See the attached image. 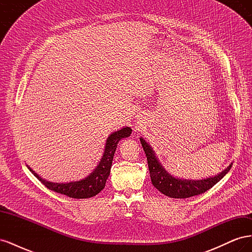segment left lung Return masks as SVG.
Wrapping results in <instances>:
<instances>
[{"mask_svg": "<svg viewBox=\"0 0 252 252\" xmlns=\"http://www.w3.org/2000/svg\"><path fill=\"white\" fill-rule=\"evenodd\" d=\"M140 141L147 157L148 168L152 184H154L158 191H161L167 196L173 197V199H187V197H191L206 192L207 190L215 186L218 182L222 180L225 177V174L231 168V165L228 166L224 171L216 175V177L204 180L191 181L177 179L167 172L162 165L158 163V158L154 154V150L151 149L149 145L142 138Z\"/></svg>", "mask_w": 252, "mask_h": 252, "instance_id": "8db88e82", "label": "left lung"}]
</instances>
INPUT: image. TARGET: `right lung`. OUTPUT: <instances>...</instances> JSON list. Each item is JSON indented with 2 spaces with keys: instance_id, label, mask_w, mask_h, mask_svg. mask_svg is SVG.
Wrapping results in <instances>:
<instances>
[{
  "instance_id": "add662e5",
  "label": "right lung",
  "mask_w": 252,
  "mask_h": 252,
  "mask_svg": "<svg viewBox=\"0 0 252 252\" xmlns=\"http://www.w3.org/2000/svg\"><path fill=\"white\" fill-rule=\"evenodd\" d=\"M130 134L131 128L129 127H125L110 134L107 142H106L105 151L100 164L97 165L94 172H91L87 178L81 181L66 183V184H63V183H61V184H59V183H51L40 178L30 167H28V168L34 174V177L39 179L41 183H43V185L46 186L49 190L72 197V199H87V197L96 195L101 190L104 189L106 180L108 179V175L110 173L112 159L118 143L123 138H128Z\"/></svg>"
}]
</instances>
